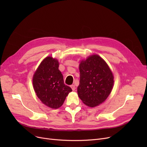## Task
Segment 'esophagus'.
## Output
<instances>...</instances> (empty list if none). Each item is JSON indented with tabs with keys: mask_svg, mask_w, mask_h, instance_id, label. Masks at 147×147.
<instances>
[{
	"mask_svg": "<svg viewBox=\"0 0 147 147\" xmlns=\"http://www.w3.org/2000/svg\"><path fill=\"white\" fill-rule=\"evenodd\" d=\"M71 88L73 90H74L76 89V86H75L74 84H72V85H71Z\"/></svg>",
	"mask_w": 147,
	"mask_h": 147,
	"instance_id": "esophagus-1",
	"label": "esophagus"
}]
</instances>
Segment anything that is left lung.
Segmentation results:
<instances>
[{"label":"left lung","mask_w":147,"mask_h":147,"mask_svg":"<svg viewBox=\"0 0 147 147\" xmlns=\"http://www.w3.org/2000/svg\"><path fill=\"white\" fill-rule=\"evenodd\" d=\"M79 97L86 105L94 107L102 103L110 94L114 83L113 75L104 60L92 55L79 65Z\"/></svg>","instance_id":"left-lung-1"}]
</instances>
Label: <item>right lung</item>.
<instances>
[{"label":"right lung","mask_w":147,"mask_h":147,"mask_svg":"<svg viewBox=\"0 0 147 147\" xmlns=\"http://www.w3.org/2000/svg\"><path fill=\"white\" fill-rule=\"evenodd\" d=\"M57 59L46 57L35 72L33 84L37 97L43 104L51 109H58L63 104L70 87L64 84L63 76L58 69Z\"/></svg>","instance_id":"obj_1"}]
</instances>
